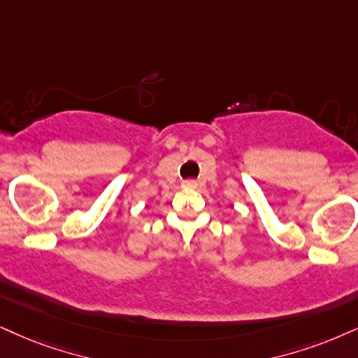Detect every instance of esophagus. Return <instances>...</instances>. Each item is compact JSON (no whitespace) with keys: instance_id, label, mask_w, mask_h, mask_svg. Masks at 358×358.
<instances>
[{"instance_id":"1","label":"esophagus","mask_w":358,"mask_h":358,"mask_svg":"<svg viewBox=\"0 0 358 358\" xmlns=\"http://www.w3.org/2000/svg\"><path fill=\"white\" fill-rule=\"evenodd\" d=\"M196 182L194 180H185V182H182V187L183 188H196Z\"/></svg>"}]
</instances>
